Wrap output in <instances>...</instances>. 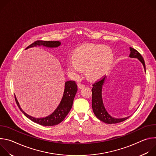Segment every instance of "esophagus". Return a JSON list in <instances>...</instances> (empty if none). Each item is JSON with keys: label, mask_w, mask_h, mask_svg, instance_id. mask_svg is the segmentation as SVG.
<instances>
[{"label": "esophagus", "mask_w": 156, "mask_h": 156, "mask_svg": "<svg viewBox=\"0 0 156 156\" xmlns=\"http://www.w3.org/2000/svg\"><path fill=\"white\" fill-rule=\"evenodd\" d=\"M78 87L80 89H83V88H84L85 87V85L84 84H83V83H78Z\"/></svg>", "instance_id": "34e87169"}]
</instances>
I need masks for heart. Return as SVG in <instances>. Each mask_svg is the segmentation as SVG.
Returning <instances> with one entry per match:
<instances>
[{
	"label": "heart",
	"mask_w": 156,
	"mask_h": 156,
	"mask_svg": "<svg viewBox=\"0 0 156 156\" xmlns=\"http://www.w3.org/2000/svg\"><path fill=\"white\" fill-rule=\"evenodd\" d=\"M113 58V52L108 47L88 44L78 48L73 54V59L69 60L66 65L68 70L75 76L80 75L85 70L86 76L94 80L107 71Z\"/></svg>",
	"instance_id": "heart-1"
}]
</instances>
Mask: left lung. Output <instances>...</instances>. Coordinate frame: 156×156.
Returning a JSON list of instances; mask_svg holds the SVG:
<instances>
[{"label":"left lung","instance_id":"8db88e82","mask_svg":"<svg viewBox=\"0 0 156 156\" xmlns=\"http://www.w3.org/2000/svg\"><path fill=\"white\" fill-rule=\"evenodd\" d=\"M129 57L131 58H138L140 61L143 63L144 70L146 71V65L142 55L138 51H136L134 48H129ZM105 77L106 76H102L99 80L96 81L93 84V87L92 88V108L94 114L99 120L108 124L117 123L123 122L128 119L129 117L123 119L114 118L108 114L104 107L102 99V87L105 81Z\"/></svg>","mask_w":156,"mask_h":156}]
</instances>
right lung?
Masks as SVG:
<instances>
[{
    "mask_svg": "<svg viewBox=\"0 0 156 156\" xmlns=\"http://www.w3.org/2000/svg\"><path fill=\"white\" fill-rule=\"evenodd\" d=\"M44 46L49 48H56L60 45V42L59 41H36L33 42L29 46H28L27 49L36 46ZM78 90L77 85L75 81H68L65 83V90L63 93V96L62 99V101L55 109L54 112L51 114L50 115L45 117V118H41V119H36L33 117L30 116L27 114L24 111L22 110L18 102V101L15 96L16 103L19 107L20 110L21 111L23 114L29 119L42 126H54L58 125L61 123L67 115L70 110L72 108L73 99L76 94Z\"/></svg>",
    "mask_w": 156,
    "mask_h": 156,
    "instance_id": "right-lung-1",
    "label": "right lung"
}]
</instances>
